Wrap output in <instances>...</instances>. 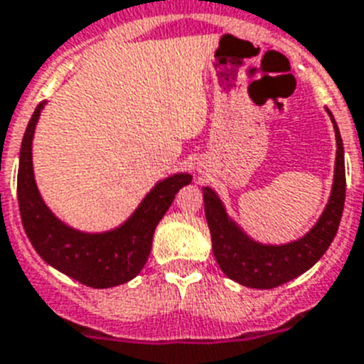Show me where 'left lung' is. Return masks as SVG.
I'll use <instances>...</instances> for the list:
<instances>
[{
  "label": "left lung",
  "mask_w": 364,
  "mask_h": 364,
  "mask_svg": "<svg viewBox=\"0 0 364 364\" xmlns=\"http://www.w3.org/2000/svg\"><path fill=\"white\" fill-rule=\"evenodd\" d=\"M326 112L330 114L337 139L333 186L324 212L304 237L285 245L259 243L226 213L225 204L212 188H203L204 213L212 234L213 256L220 271L245 287L272 289L304 274L324 256L337 234L346 197L344 147L333 114L328 108Z\"/></svg>",
  "instance_id": "obj_1"
}]
</instances>
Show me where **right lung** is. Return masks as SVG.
<instances>
[{"label": "right lung", "instance_id": "1", "mask_svg": "<svg viewBox=\"0 0 364 364\" xmlns=\"http://www.w3.org/2000/svg\"><path fill=\"white\" fill-rule=\"evenodd\" d=\"M46 101L40 102L21 139L18 167V204L26 234L43 262L62 274L93 289L127 284L139 274L151 254L152 235L180 188L191 184L189 173L160 180L134 213L117 228L80 232L62 223L43 203L33 171V136Z\"/></svg>", "mask_w": 364, "mask_h": 364}]
</instances>
